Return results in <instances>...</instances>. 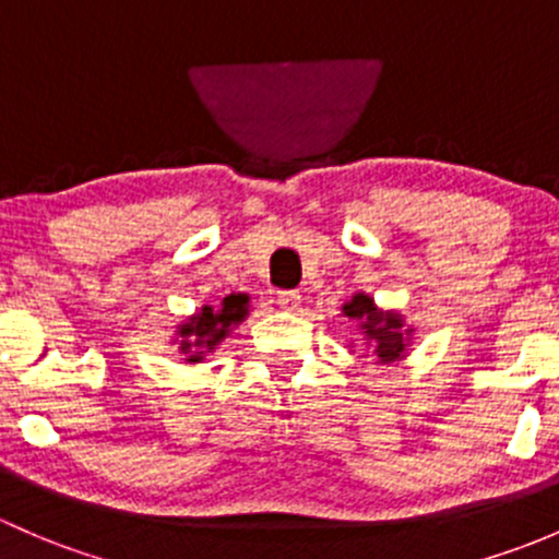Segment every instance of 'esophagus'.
<instances>
[{"instance_id": "obj_1", "label": "esophagus", "mask_w": 559, "mask_h": 559, "mask_svg": "<svg viewBox=\"0 0 559 559\" xmlns=\"http://www.w3.org/2000/svg\"><path fill=\"white\" fill-rule=\"evenodd\" d=\"M277 304H280V309H285V312H296V309L301 307V293H298V290H280L277 293Z\"/></svg>"}]
</instances>
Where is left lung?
Instances as JSON below:
<instances>
[{
    "instance_id": "1",
    "label": "left lung",
    "mask_w": 559,
    "mask_h": 559,
    "mask_svg": "<svg viewBox=\"0 0 559 559\" xmlns=\"http://www.w3.org/2000/svg\"><path fill=\"white\" fill-rule=\"evenodd\" d=\"M342 314L347 320L358 322L366 347L371 349L373 360L379 366L399 364V360L406 358L408 344L414 338V328H406L404 314H399L395 309H379L377 301L366 293H355L342 307Z\"/></svg>"
}]
</instances>
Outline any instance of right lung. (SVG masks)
<instances>
[{"label": "right lung", "instance_id": "obj_1", "mask_svg": "<svg viewBox=\"0 0 559 559\" xmlns=\"http://www.w3.org/2000/svg\"><path fill=\"white\" fill-rule=\"evenodd\" d=\"M250 314V296L245 293H231L221 301V307L204 304L199 312L191 314L177 325L175 338L180 355H186V364H201L206 353H215L217 344Z\"/></svg>", "mask_w": 559, "mask_h": 559}]
</instances>
